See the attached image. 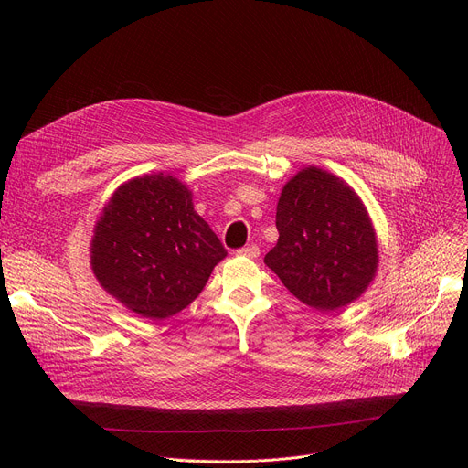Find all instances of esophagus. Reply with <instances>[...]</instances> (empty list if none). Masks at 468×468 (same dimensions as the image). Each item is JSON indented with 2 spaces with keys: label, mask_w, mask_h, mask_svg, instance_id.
I'll list each match as a JSON object with an SVG mask.
<instances>
[{
  "label": "esophagus",
  "mask_w": 468,
  "mask_h": 468,
  "mask_svg": "<svg viewBox=\"0 0 468 468\" xmlns=\"http://www.w3.org/2000/svg\"><path fill=\"white\" fill-rule=\"evenodd\" d=\"M237 256H244V258H250V260H254V258H258V256H260V249L256 247V244H249V247H242V249H239V250H237Z\"/></svg>",
  "instance_id": "esophagus-1"
}]
</instances>
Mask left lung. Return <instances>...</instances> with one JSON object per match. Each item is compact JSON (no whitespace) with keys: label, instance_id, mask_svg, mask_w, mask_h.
<instances>
[{"label":"left lung","instance_id":"obj_1","mask_svg":"<svg viewBox=\"0 0 468 468\" xmlns=\"http://www.w3.org/2000/svg\"><path fill=\"white\" fill-rule=\"evenodd\" d=\"M279 240L263 258L282 284L316 311H337L372 284L379 250L356 191L328 170L305 166L282 187Z\"/></svg>","mask_w":468,"mask_h":468}]
</instances>
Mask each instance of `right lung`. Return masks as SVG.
<instances>
[{
	"instance_id": "obj_1",
	"label": "right lung",
	"mask_w": 468,
	"mask_h": 468,
	"mask_svg": "<svg viewBox=\"0 0 468 468\" xmlns=\"http://www.w3.org/2000/svg\"><path fill=\"white\" fill-rule=\"evenodd\" d=\"M226 256L216 233L193 210L187 186L165 172L121 184L90 240L96 281L150 321L186 309Z\"/></svg>"
}]
</instances>
